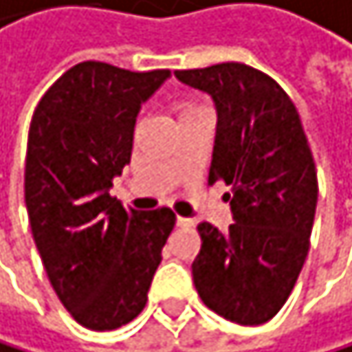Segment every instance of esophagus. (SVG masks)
I'll use <instances>...</instances> for the list:
<instances>
[{
    "mask_svg": "<svg viewBox=\"0 0 352 352\" xmlns=\"http://www.w3.org/2000/svg\"><path fill=\"white\" fill-rule=\"evenodd\" d=\"M177 226H179V228H192V226H194V221H192V219H188V217H177Z\"/></svg>",
    "mask_w": 352,
    "mask_h": 352,
    "instance_id": "esophagus-1",
    "label": "esophagus"
}]
</instances>
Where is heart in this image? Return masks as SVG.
Masks as SVG:
<instances>
[{
    "instance_id": "heart-1",
    "label": "heart",
    "mask_w": 352,
    "mask_h": 352,
    "mask_svg": "<svg viewBox=\"0 0 352 352\" xmlns=\"http://www.w3.org/2000/svg\"><path fill=\"white\" fill-rule=\"evenodd\" d=\"M175 109H177V111H179V116H182V113H186V111L196 109V105H192V103H177V105H175Z\"/></svg>"
}]
</instances>
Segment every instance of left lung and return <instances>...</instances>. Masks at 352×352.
I'll list each match as a JSON object with an SVG mask.
<instances>
[{
  "instance_id": "8db88e82",
  "label": "left lung",
  "mask_w": 352,
  "mask_h": 352,
  "mask_svg": "<svg viewBox=\"0 0 352 352\" xmlns=\"http://www.w3.org/2000/svg\"><path fill=\"white\" fill-rule=\"evenodd\" d=\"M175 76L215 101L209 186H230L234 217L226 232L198 226L196 292L219 317L262 325L287 302L308 255L319 194L313 152L294 101L264 72L219 63Z\"/></svg>"
}]
</instances>
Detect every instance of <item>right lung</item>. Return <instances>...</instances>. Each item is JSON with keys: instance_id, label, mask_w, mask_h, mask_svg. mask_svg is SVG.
<instances>
[{"instance_id": "right-lung-1", "label": "right lung", "mask_w": 352, "mask_h": 352, "mask_svg": "<svg viewBox=\"0 0 352 352\" xmlns=\"http://www.w3.org/2000/svg\"><path fill=\"white\" fill-rule=\"evenodd\" d=\"M168 69L84 60L39 99L27 141L25 205L35 247L63 306L84 327L118 329L147 302L175 213L124 209L109 196L131 162L141 103Z\"/></svg>"}]
</instances>
